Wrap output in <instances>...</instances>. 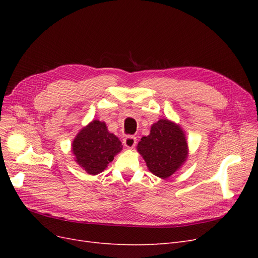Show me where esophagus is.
I'll return each instance as SVG.
<instances>
[{"label":"esophagus","instance_id":"obj_1","mask_svg":"<svg viewBox=\"0 0 258 258\" xmlns=\"http://www.w3.org/2000/svg\"><path fill=\"white\" fill-rule=\"evenodd\" d=\"M122 143L127 148H134L137 144V138L132 137V136H128L123 139Z\"/></svg>","mask_w":258,"mask_h":258}]
</instances>
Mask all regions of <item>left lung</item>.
<instances>
[{
    "label": "left lung",
    "mask_w": 258,
    "mask_h": 258,
    "mask_svg": "<svg viewBox=\"0 0 258 258\" xmlns=\"http://www.w3.org/2000/svg\"><path fill=\"white\" fill-rule=\"evenodd\" d=\"M138 152L151 172L161 178L174 174L188 156L186 137L182 128L169 119H159L151 134L138 143Z\"/></svg>",
    "instance_id": "8db88e82"
}]
</instances>
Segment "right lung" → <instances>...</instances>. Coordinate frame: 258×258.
I'll return each instance as SVG.
<instances>
[{"label": "right lung", "instance_id": "add662e5", "mask_svg": "<svg viewBox=\"0 0 258 258\" xmlns=\"http://www.w3.org/2000/svg\"><path fill=\"white\" fill-rule=\"evenodd\" d=\"M121 150L119 139L108 132L105 122L97 119L84 127L72 143L77 165L92 175L102 172Z\"/></svg>", "mask_w": 258, "mask_h": 258}]
</instances>
